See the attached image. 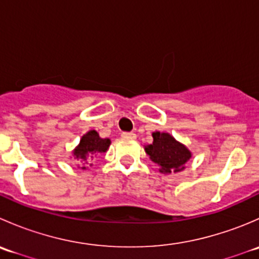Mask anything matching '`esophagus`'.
<instances>
[{
  "label": "esophagus",
  "instance_id": "obj_1",
  "mask_svg": "<svg viewBox=\"0 0 259 259\" xmlns=\"http://www.w3.org/2000/svg\"><path fill=\"white\" fill-rule=\"evenodd\" d=\"M121 137L124 138V139H135L137 135H135L134 133H122Z\"/></svg>",
  "mask_w": 259,
  "mask_h": 259
}]
</instances>
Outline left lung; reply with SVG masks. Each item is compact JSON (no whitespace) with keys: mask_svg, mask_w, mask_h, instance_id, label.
I'll return each mask as SVG.
<instances>
[{"mask_svg":"<svg viewBox=\"0 0 259 259\" xmlns=\"http://www.w3.org/2000/svg\"><path fill=\"white\" fill-rule=\"evenodd\" d=\"M153 144L145 146V151L160 166L161 173L183 170L192 153L166 133H153Z\"/></svg>","mask_w":259,"mask_h":259,"instance_id":"obj_1","label":"left lung"}]
</instances>
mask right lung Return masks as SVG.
<instances>
[{"label":"right lung","instance_id":"1","mask_svg":"<svg viewBox=\"0 0 259 259\" xmlns=\"http://www.w3.org/2000/svg\"><path fill=\"white\" fill-rule=\"evenodd\" d=\"M109 145L110 139H101L95 130H90L81 138L79 146L74 150V156L81 164H89L94 160V158H96V155L105 153ZM85 168L86 166H82V169Z\"/></svg>","mask_w":259,"mask_h":259}]
</instances>
